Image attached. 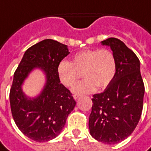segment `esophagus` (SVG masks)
Listing matches in <instances>:
<instances>
[{
  "label": "esophagus",
  "mask_w": 151,
  "mask_h": 151,
  "mask_svg": "<svg viewBox=\"0 0 151 151\" xmlns=\"http://www.w3.org/2000/svg\"><path fill=\"white\" fill-rule=\"evenodd\" d=\"M79 97H80V95H73V99H78Z\"/></svg>",
  "instance_id": "1"
}]
</instances>
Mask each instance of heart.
<instances>
[{
    "instance_id": "heart-1",
    "label": "heart",
    "mask_w": 151,
    "mask_h": 151,
    "mask_svg": "<svg viewBox=\"0 0 151 151\" xmlns=\"http://www.w3.org/2000/svg\"><path fill=\"white\" fill-rule=\"evenodd\" d=\"M116 70V61L113 52L108 49L84 50L76 53L73 61L61 60L57 66V74L60 82L70 86L80 78L73 91L76 94H88L96 89L107 87L113 79Z\"/></svg>"
}]
</instances>
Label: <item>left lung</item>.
Masks as SVG:
<instances>
[{"label":"left lung","instance_id":"8db88e82","mask_svg":"<svg viewBox=\"0 0 151 151\" xmlns=\"http://www.w3.org/2000/svg\"><path fill=\"white\" fill-rule=\"evenodd\" d=\"M101 43L111 47L116 70L104 91L93 95L89 129L95 140L112 145L127 138L137 125L142 111L145 86L136 54L116 38Z\"/></svg>","mask_w":151,"mask_h":151}]
</instances>
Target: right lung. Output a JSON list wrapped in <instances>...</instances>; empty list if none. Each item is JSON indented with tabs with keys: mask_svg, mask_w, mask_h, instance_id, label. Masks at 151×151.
Segmentation results:
<instances>
[{
	"mask_svg": "<svg viewBox=\"0 0 151 151\" xmlns=\"http://www.w3.org/2000/svg\"><path fill=\"white\" fill-rule=\"evenodd\" d=\"M69 54L68 47L56 40H44L25 52L16 69L9 102L13 118L24 135L38 142H47L58 136L76 102L71 92L60 83L57 66ZM35 68L46 76L43 91L35 98H29L21 85Z\"/></svg>",
	"mask_w": 151,
	"mask_h": 151,
	"instance_id": "1",
	"label": "right lung"
}]
</instances>
